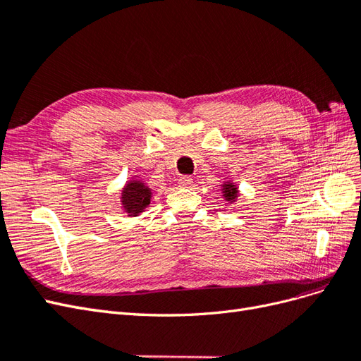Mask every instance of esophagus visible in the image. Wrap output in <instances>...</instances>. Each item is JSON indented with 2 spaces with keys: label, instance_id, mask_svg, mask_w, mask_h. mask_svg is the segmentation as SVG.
<instances>
[{
  "label": "esophagus",
  "instance_id": "1",
  "mask_svg": "<svg viewBox=\"0 0 361 361\" xmlns=\"http://www.w3.org/2000/svg\"><path fill=\"white\" fill-rule=\"evenodd\" d=\"M191 183H192V178H191V176H182V178L179 179V185H180V187L188 188V187H191Z\"/></svg>",
  "mask_w": 361,
  "mask_h": 361
}]
</instances>
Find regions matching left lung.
<instances>
[{
  "instance_id": "8db88e82",
  "label": "left lung",
  "mask_w": 361,
  "mask_h": 361,
  "mask_svg": "<svg viewBox=\"0 0 361 361\" xmlns=\"http://www.w3.org/2000/svg\"><path fill=\"white\" fill-rule=\"evenodd\" d=\"M223 197L228 202V203H233V202H236V199H238V195H239V192H238V188H236V185H233L232 182H224L223 183Z\"/></svg>"
}]
</instances>
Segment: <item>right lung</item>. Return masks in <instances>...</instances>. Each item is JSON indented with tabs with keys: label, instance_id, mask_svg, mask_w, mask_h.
<instances>
[{
	"label": "right lung",
	"instance_id": "obj_1",
	"mask_svg": "<svg viewBox=\"0 0 361 361\" xmlns=\"http://www.w3.org/2000/svg\"><path fill=\"white\" fill-rule=\"evenodd\" d=\"M122 207L130 216H137L143 212L150 204L152 190L145 182L141 180H129L122 190Z\"/></svg>",
	"mask_w": 361,
	"mask_h": 361
}]
</instances>
